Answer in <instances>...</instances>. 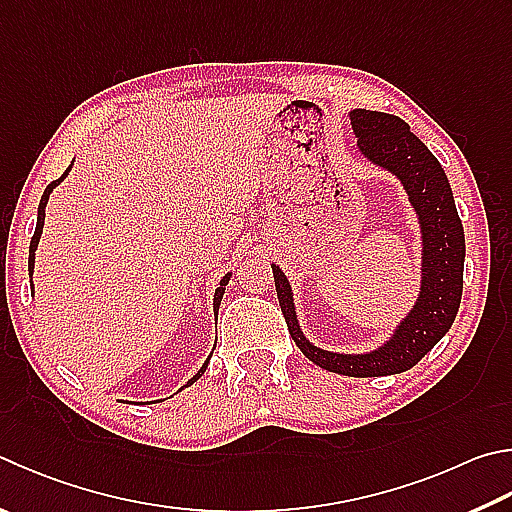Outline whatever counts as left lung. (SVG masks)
I'll list each match as a JSON object with an SVG mask.
<instances>
[{"label":"left lung","mask_w":512,"mask_h":512,"mask_svg":"<svg viewBox=\"0 0 512 512\" xmlns=\"http://www.w3.org/2000/svg\"><path fill=\"white\" fill-rule=\"evenodd\" d=\"M358 150L367 161L392 172L403 183L421 224V291L414 309L405 315L383 347L367 353H333L315 347L297 324L293 291L280 266L273 264L275 291L288 333L306 358L333 374L371 378L412 369L457 318L463 291L466 237L454 206L452 188L441 163L427 150L410 125L392 114L369 109L349 111Z\"/></svg>","instance_id":"1"}]
</instances>
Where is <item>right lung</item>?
<instances>
[{"label": "right lung", "instance_id": "right-lung-1", "mask_svg": "<svg viewBox=\"0 0 512 512\" xmlns=\"http://www.w3.org/2000/svg\"><path fill=\"white\" fill-rule=\"evenodd\" d=\"M67 174H69V170L64 172L58 181H51L49 185H46V190H44L42 199H40V208H37V226H35V235H33V239H31V246H29V275H33V266H35V250H37V244H40V237H42L46 201H49V194L53 192L55 185H60V181H64V176H67ZM228 280H230V273L224 277V280L219 282V288H217V291H215V318H217V313H219V304H221V297H224V291H226V284H228ZM206 367H208V360L203 362V367L197 371V374H194V376L188 380V385H192L194 380H199V378H201V374H203V371H206Z\"/></svg>", "mask_w": 512, "mask_h": 512}]
</instances>
